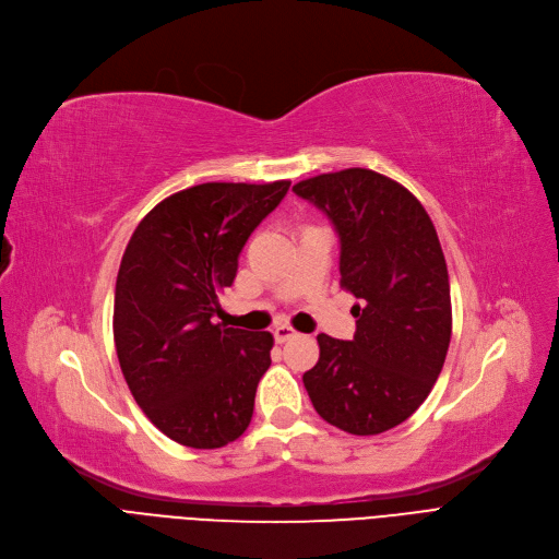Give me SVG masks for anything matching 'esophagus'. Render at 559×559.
<instances>
[{"label": "esophagus", "mask_w": 559, "mask_h": 559, "mask_svg": "<svg viewBox=\"0 0 559 559\" xmlns=\"http://www.w3.org/2000/svg\"><path fill=\"white\" fill-rule=\"evenodd\" d=\"M273 336H275V343L282 345V343H286V341L298 336V332H295L293 326H288V324H280V326H275V330H273Z\"/></svg>", "instance_id": "obj_1"}]
</instances>
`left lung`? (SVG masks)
Returning <instances> with one entry per match:
<instances>
[{
	"mask_svg": "<svg viewBox=\"0 0 559 559\" xmlns=\"http://www.w3.org/2000/svg\"><path fill=\"white\" fill-rule=\"evenodd\" d=\"M300 199L330 216L341 239V286L356 334H318L320 358L302 381L316 413L352 436L406 421L429 397L451 341L447 261L415 195L370 169L302 180Z\"/></svg>",
	"mask_w": 559,
	"mask_h": 559,
	"instance_id": "obj_1",
	"label": "left lung"
}]
</instances>
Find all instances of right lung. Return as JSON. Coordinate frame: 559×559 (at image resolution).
Segmentation results:
<instances>
[{"mask_svg":"<svg viewBox=\"0 0 559 559\" xmlns=\"http://www.w3.org/2000/svg\"><path fill=\"white\" fill-rule=\"evenodd\" d=\"M290 182H205L157 203L130 237L115 288L123 379L157 429L191 449L235 442L252 419L273 336L214 322L239 254Z\"/></svg>","mask_w":559,"mask_h":559,"instance_id":"obj_1","label":"right lung"}]
</instances>
